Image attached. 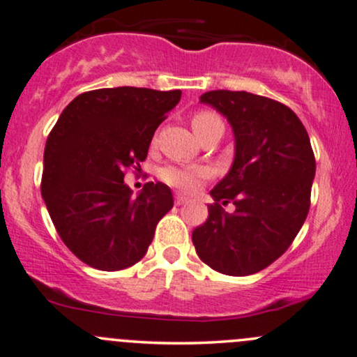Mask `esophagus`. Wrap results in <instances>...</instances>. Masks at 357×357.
I'll return each instance as SVG.
<instances>
[{
	"instance_id": "34e87169",
	"label": "esophagus",
	"mask_w": 357,
	"mask_h": 357,
	"mask_svg": "<svg viewBox=\"0 0 357 357\" xmlns=\"http://www.w3.org/2000/svg\"><path fill=\"white\" fill-rule=\"evenodd\" d=\"M186 202H188V198H186V196L179 195V192H178V195L174 196V203L178 204V206H181V204H184V203H186Z\"/></svg>"
}]
</instances>
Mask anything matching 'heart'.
<instances>
[{
    "mask_svg": "<svg viewBox=\"0 0 357 357\" xmlns=\"http://www.w3.org/2000/svg\"><path fill=\"white\" fill-rule=\"evenodd\" d=\"M191 126L195 129L196 136L210 129L213 126H223L221 119L210 110H199L191 119ZM159 178L167 186L183 192H192L199 188L204 179L210 178V169L204 166H179L167 165L159 171Z\"/></svg>",
    "mask_w": 357,
    "mask_h": 357,
    "instance_id": "obj_1",
    "label": "heart"
}]
</instances>
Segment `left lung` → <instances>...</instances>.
<instances>
[{
  "label": "left lung",
  "instance_id": "1",
  "mask_svg": "<svg viewBox=\"0 0 357 357\" xmlns=\"http://www.w3.org/2000/svg\"><path fill=\"white\" fill-rule=\"evenodd\" d=\"M230 122L233 165L210 191L215 204L192 231L196 253L225 275H252L290 247L307 218L315 159L304 124L280 102L241 90L199 97ZM231 201L236 211L221 204Z\"/></svg>",
  "mask_w": 357,
  "mask_h": 357
}]
</instances>
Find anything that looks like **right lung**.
<instances>
[{"mask_svg": "<svg viewBox=\"0 0 357 357\" xmlns=\"http://www.w3.org/2000/svg\"><path fill=\"white\" fill-rule=\"evenodd\" d=\"M179 99L181 90H92L75 97L52 129L42 196L60 238L84 264L114 272L146 255L155 225L173 208V192L158 181L134 196L124 171L144 161Z\"/></svg>", "mask_w": 357, "mask_h": 357, "instance_id": "right-lung-1", "label": "right lung"}]
</instances>
